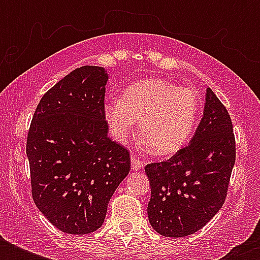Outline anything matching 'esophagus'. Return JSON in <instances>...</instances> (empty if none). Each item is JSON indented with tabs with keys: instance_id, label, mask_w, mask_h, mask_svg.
Wrapping results in <instances>:
<instances>
[{
	"instance_id": "1",
	"label": "esophagus",
	"mask_w": 260,
	"mask_h": 260,
	"mask_svg": "<svg viewBox=\"0 0 260 260\" xmlns=\"http://www.w3.org/2000/svg\"><path fill=\"white\" fill-rule=\"evenodd\" d=\"M131 166H132V170L134 171H139L142 170L143 166H144V163H143L139 158H136L135 155H132V156H131Z\"/></svg>"
}]
</instances>
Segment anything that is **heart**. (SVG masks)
<instances>
[{
	"label": "heart",
	"instance_id": "1",
	"mask_svg": "<svg viewBox=\"0 0 260 260\" xmlns=\"http://www.w3.org/2000/svg\"><path fill=\"white\" fill-rule=\"evenodd\" d=\"M200 110L196 90L181 87L163 78L131 83L121 100L105 104L104 114L110 134L125 142L140 121V134L159 156L175 154L191 136Z\"/></svg>",
	"mask_w": 260,
	"mask_h": 260
}]
</instances>
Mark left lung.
Instances as JSON below:
<instances>
[{"label": "left lung", "instance_id": "left-lung-1", "mask_svg": "<svg viewBox=\"0 0 260 260\" xmlns=\"http://www.w3.org/2000/svg\"><path fill=\"white\" fill-rule=\"evenodd\" d=\"M236 159L228 110L210 87L193 139L169 160L150 163L148 220L158 234L185 238L201 230L225 201Z\"/></svg>", "mask_w": 260, "mask_h": 260}]
</instances>
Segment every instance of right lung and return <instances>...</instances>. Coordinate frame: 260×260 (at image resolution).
<instances>
[{
  "instance_id": "obj_1",
  "label": "right lung",
  "mask_w": 260,
  "mask_h": 260,
  "mask_svg": "<svg viewBox=\"0 0 260 260\" xmlns=\"http://www.w3.org/2000/svg\"><path fill=\"white\" fill-rule=\"evenodd\" d=\"M106 82L104 67L75 69L43 95L28 131L32 197L66 234L97 231L129 173L128 150L108 138Z\"/></svg>"
}]
</instances>
